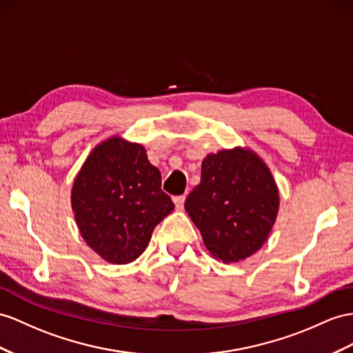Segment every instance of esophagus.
Instances as JSON below:
<instances>
[{
    "instance_id": "1",
    "label": "esophagus",
    "mask_w": 353,
    "mask_h": 353,
    "mask_svg": "<svg viewBox=\"0 0 353 353\" xmlns=\"http://www.w3.org/2000/svg\"><path fill=\"white\" fill-rule=\"evenodd\" d=\"M173 200H174V204H176V209H177V210H182L183 205H185L186 196H185V195H177V196L173 198Z\"/></svg>"
}]
</instances>
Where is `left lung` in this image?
<instances>
[{
  "instance_id": "obj_1",
  "label": "left lung",
  "mask_w": 353,
  "mask_h": 353,
  "mask_svg": "<svg viewBox=\"0 0 353 353\" xmlns=\"http://www.w3.org/2000/svg\"><path fill=\"white\" fill-rule=\"evenodd\" d=\"M185 209L204 245L223 263H239L264 245L279 210V191L267 165L240 148L204 158L201 182Z\"/></svg>"
}]
</instances>
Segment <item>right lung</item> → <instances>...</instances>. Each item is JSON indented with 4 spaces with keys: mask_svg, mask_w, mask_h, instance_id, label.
<instances>
[{
    "mask_svg": "<svg viewBox=\"0 0 353 353\" xmlns=\"http://www.w3.org/2000/svg\"><path fill=\"white\" fill-rule=\"evenodd\" d=\"M71 204L88 246L112 264L137 259L157 225L174 209L141 144L108 139L77 174Z\"/></svg>",
    "mask_w": 353,
    "mask_h": 353,
    "instance_id": "add662e5",
    "label": "right lung"
}]
</instances>
